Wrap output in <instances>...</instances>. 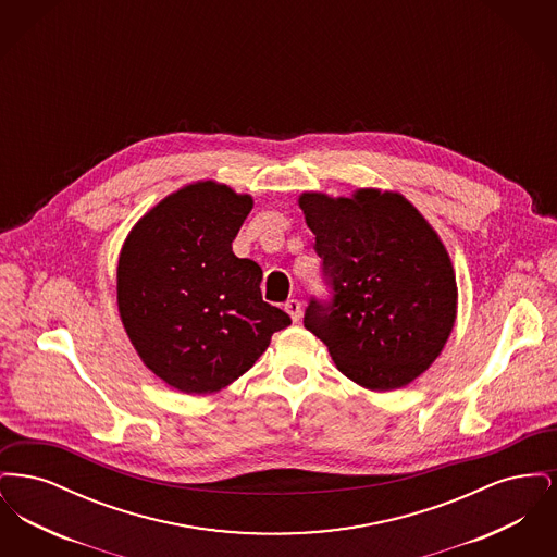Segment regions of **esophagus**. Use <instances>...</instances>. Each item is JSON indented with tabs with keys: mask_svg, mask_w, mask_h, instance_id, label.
I'll return each mask as SVG.
<instances>
[{
	"mask_svg": "<svg viewBox=\"0 0 557 557\" xmlns=\"http://www.w3.org/2000/svg\"><path fill=\"white\" fill-rule=\"evenodd\" d=\"M284 307H286V311H288L292 321H298L300 315H302V305H300V300H296V298H290Z\"/></svg>",
	"mask_w": 557,
	"mask_h": 557,
	"instance_id": "1",
	"label": "esophagus"
}]
</instances>
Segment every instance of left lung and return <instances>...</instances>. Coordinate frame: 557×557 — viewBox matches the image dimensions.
Here are the masks:
<instances>
[{
	"label": "left lung",
	"mask_w": 557,
	"mask_h": 557,
	"mask_svg": "<svg viewBox=\"0 0 557 557\" xmlns=\"http://www.w3.org/2000/svg\"><path fill=\"white\" fill-rule=\"evenodd\" d=\"M334 300H311L305 327L355 384L397 391L443 352L457 318V282L434 227L403 194L359 187L348 198L302 191Z\"/></svg>",
	"instance_id": "obj_1"
}]
</instances>
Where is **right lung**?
<instances>
[{"label": "right lung", "mask_w": 557, "mask_h": 557, "mask_svg": "<svg viewBox=\"0 0 557 557\" xmlns=\"http://www.w3.org/2000/svg\"><path fill=\"white\" fill-rule=\"evenodd\" d=\"M255 200L219 182L162 198L125 238L116 305L144 366L184 395H212L250 370L290 315L263 300V269L232 242Z\"/></svg>", "instance_id": "right-lung-1"}]
</instances>
